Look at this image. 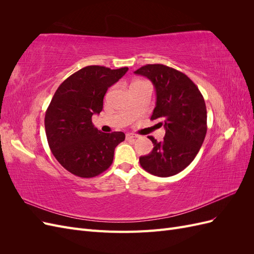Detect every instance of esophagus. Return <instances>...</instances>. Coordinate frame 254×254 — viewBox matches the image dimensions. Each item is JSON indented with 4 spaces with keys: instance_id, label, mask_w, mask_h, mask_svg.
<instances>
[{
    "instance_id": "1",
    "label": "esophagus",
    "mask_w": 254,
    "mask_h": 254,
    "mask_svg": "<svg viewBox=\"0 0 254 254\" xmlns=\"http://www.w3.org/2000/svg\"><path fill=\"white\" fill-rule=\"evenodd\" d=\"M139 135H136L134 133H131V132H127L126 133V139L127 140H130V139H135V137H137Z\"/></svg>"
}]
</instances>
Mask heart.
I'll list each match as a JSON object with an SVG mask.
<instances>
[{
    "instance_id": "obj_1",
    "label": "heart",
    "mask_w": 254,
    "mask_h": 254,
    "mask_svg": "<svg viewBox=\"0 0 254 254\" xmlns=\"http://www.w3.org/2000/svg\"><path fill=\"white\" fill-rule=\"evenodd\" d=\"M140 82H144V81H135V82H133L132 84H135V83H140Z\"/></svg>"
}]
</instances>
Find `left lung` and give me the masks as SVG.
Masks as SVG:
<instances>
[{
  "label": "left lung",
  "mask_w": 254,
  "mask_h": 254,
  "mask_svg": "<svg viewBox=\"0 0 254 254\" xmlns=\"http://www.w3.org/2000/svg\"><path fill=\"white\" fill-rule=\"evenodd\" d=\"M147 77L156 89L157 103L150 120L160 119L165 136L157 142L149 136L153 149L140 157L146 172L170 177L190 164L206 134V108L202 94L186 74L164 64H146L134 72Z\"/></svg>",
  "instance_id": "8db88e82"
}]
</instances>
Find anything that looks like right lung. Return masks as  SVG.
<instances>
[{
	"mask_svg": "<svg viewBox=\"0 0 254 254\" xmlns=\"http://www.w3.org/2000/svg\"><path fill=\"white\" fill-rule=\"evenodd\" d=\"M128 71L89 65L67 77L54 94L45 112L44 126L54 157L67 172L92 178L112 164L114 149L125 133H104L92 124L103 110L107 90Z\"/></svg>",
	"mask_w": 254,
	"mask_h": 254,
	"instance_id": "right-lung-1",
	"label": "right lung"
}]
</instances>
